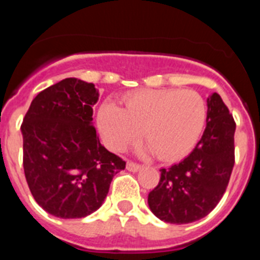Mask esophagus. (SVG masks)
Listing matches in <instances>:
<instances>
[{
	"label": "esophagus",
	"instance_id": "obj_1",
	"mask_svg": "<svg viewBox=\"0 0 260 260\" xmlns=\"http://www.w3.org/2000/svg\"><path fill=\"white\" fill-rule=\"evenodd\" d=\"M142 168V165L137 164V162H133V161H127V164H126V169L130 172H138L139 169Z\"/></svg>",
	"mask_w": 260,
	"mask_h": 260
}]
</instances>
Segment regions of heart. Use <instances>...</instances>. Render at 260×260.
<instances>
[{
    "instance_id": "b5f03b06",
    "label": "heart",
    "mask_w": 260,
    "mask_h": 260,
    "mask_svg": "<svg viewBox=\"0 0 260 260\" xmlns=\"http://www.w3.org/2000/svg\"><path fill=\"white\" fill-rule=\"evenodd\" d=\"M125 108L104 103L98 113L99 128L112 151L125 150L143 135V155L157 153L164 161L186 156L203 132L207 108L191 89H139L123 98Z\"/></svg>"
}]
</instances>
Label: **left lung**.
Here are the masks:
<instances>
[{"instance_id":"left-lung-1","label":"left lung","mask_w":260,"mask_h":260,"mask_svg":"<svg viewBox=\"0 0 260 260\" xmlns=\"http://www.w3.org/2000/svg\"><path fill=\"white\" fill-rule=\"evenodd\" d=\"M201 141L187 157L160 169L158 185L148 194L153 215L171 224L203 219L222 198L234 165L236 122L219 93L207 99Z\"/></svg>"}]
</instances>
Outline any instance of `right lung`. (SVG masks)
Wrapping results in <instances>:
<instances>
[{
  "label": "right lung",
  "instance_id": "add662e5",
  "mask_svg": "<svg viewBox=\"0 0 260 260\" xmlns=\"http://www.w3.org/2000/svg\"><path fill=\"white\" fill-rule=\"evenodd\" d=\"M98 100L95 84L66 78L41 91L23 118L24 176L39 206L56 217L95 212L125 169L99 141L92 122Z\"/></svg>",
  "mask_w": 260,
  "mask_h": 260
}]
</instances>
